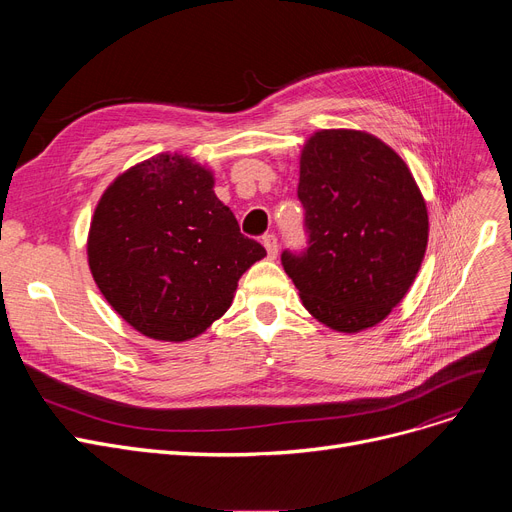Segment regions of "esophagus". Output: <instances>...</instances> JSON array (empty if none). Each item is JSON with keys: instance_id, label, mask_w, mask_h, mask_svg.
I'll use <instances>...</instances> for the list:
<instances>
[{"instance_id": "1", "label": "esophagus", "mask_w": 512, "mask_h": 512, "mask_svg": "<svg viewBox=\"0 0 512 512\" xmlns=\"http://www.w3.org/2000/svg\"><path fill=\"white\" fill-rule=\"evenodd\" d=\"M261 242H263V247H265V251H267V257L274 259V257L278 255V238H276L274 234H265V236L261 238Z\"/></svg>"}]
</instances>
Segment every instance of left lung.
Instances as JSON below:
<instances>
[{"label":"left lung","mask_w":512,"mask_h":512,"mask_svg":"<svg viewBox=\"0 0 512 512\" xmlns=\"http://www.w3.org/2000/svg\"><path fill=\"white\" fill-rule=\"evenodd\" d=\"M305 249L282 265L305 309L338 332L371 328L411 288L427 247V209L413 174L359 130H321L301 155Z\"/></svg>","instance_id":"left-lung-1"}]
</instances>
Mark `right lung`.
<instances>
[{"instance_id":"right-lung-1","label":"right lung","mask_w":512,"mask_h":512,"mask_svg":"<svg viewBox=\"0 0 512 512\" xmlns=\"http://www.w3.org/2000/svg\"><path fill=\"white\" fill-rule=\"evenodd\" d=\"M91 274L141 334L182 342L232 303L238 278L265 257L213 193V176L182 155H157L103 193L87 242Z\"/></svg>"}]
</instances>
